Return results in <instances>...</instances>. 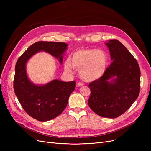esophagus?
Returning a JSON list of instances; mask_svg holds the SVG:
<instances>
[{"label": "esophagus", "mask_w": 151, "mask_h": 151, "mask_svg": "<svg viewBox=\"0 0 151 151\" xmlns=\"http://www.w3.org/2000/svg\"><path fill=\"white\" fill-rule=\"evenodd\" d=\"M77 86L78 87H81V86H84V83H81V82H79V83H77Z\"/></svg>", "instance_id": "obj_1"}]
</instances>
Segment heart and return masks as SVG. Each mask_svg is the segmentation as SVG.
I'll list each match as a JSON object with an SVG mask.
<instances>
[{
    "mask_svg": "<svg viewBox=\"0 0 151 151\" xmlns=\"http://www.w3.org/2000/svg\"><path fill=\"white\" fill-rule=\"evenodd\" d=\"M108 57L102 50L83 48L76 50L64 63L65 71L71 72L73 68L79 70L81 78L92 82L104 75L106 70Z\"/></svg>",
    "mask_w": 151,
    "mask_h": 151,
    "instance_id": "obj_1",
    "label": "heart"
}]
</instances>
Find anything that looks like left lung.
<instances>
[{
    "mask_svg": "<svg viewBox=\"0 0 151 151\" xmlns=\"http://www.w3.org/2000/svg\"><path fill=\"white\" fill-rule=\"evenodd\" d=\"M106 45L112 62L101 78L89 84L88 105L100 116L115 118L138 98L140 70L137 61L119 41L110 40Z\"/></svg>",
    "mask_w": 151,
    "mask_h": 151,
    "instance_id": "left-lung-1",
    "label": "left lung"
}]
</instances>
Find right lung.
Returning <instances> with one entry per match:
<instances>
[{
	"instance_id": "1",
	"label": "right lung",
	"mask_w": 151,
	"mask_h": 151,
	"mask_svg": "<svg viewBox=\"0 0 151 151\" xmlns=\"http://www.w3.org/2000/svg\"><path fill=\"white\" fill-rule=\"evenodd\" d=\"M67 44L38 42L27 49L18 58L15 67L14 90L24 110L35 119L47 122L56 118L65 109L70 94L75 90L76 81L53 80L45 85H36L29 81L26 65L29 59L41 51L47 52L62 63Z\"/></svg>"
}]
</instances>
